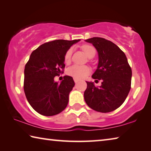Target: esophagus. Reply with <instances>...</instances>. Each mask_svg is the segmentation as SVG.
<instances>
[{
	"instance_id": "1",
	"label": "esophagus",
	"mask_w": 151,
	"mask_h": 151,
	"mask_svg": "<svg viewBox=\"0 0 151 151\" xmlns=\"http://www.w3.org/2000/svg\"><path fill=\"white\" fill-rule=\"evenodd\" d=\"M74 81H75V83H78V82L79 81V80H78V79H77V78H74Z\"/></svg>"
}]
</instances>
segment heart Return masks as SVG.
<instances>
[{
    "mask_svg": "<svg viewBox=\"0 0 151 151\" xmlns=\"http://www.w3.org/2000/svg\"><path fill=\"white\" fill-rule=\"evenodd\" d=\"M83 52L85 53L88 58H91L94 57L96 54V49L94 48L93 46L91 45H84L82 47ZM73 52V48H70L66 51L65 55V63H68L70 60L71 55H72ZM91 73L90 68L87 66H81L77 65H73L72 66H69L67 68L66 70V73L68 75H70L73 77L81 79L85 78V76H87L89 73Z\"/></svg>",
    "mask_w": 151,
    "mask_h": 151,
    "instance_id": "heart-1",
    "label": "heart"
}]
</instances>
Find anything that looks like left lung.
<instances>
[{
	"label": "left lung",
	"mask_w": 151,
	"mask_h": 151,
	"mask_svg": "<svg viewBox=\"0 0 151 151\" xmlns=\"http://www.w3.org/2000/svg\"><path fill=\"white\" fill-rule=\"evenodd\" d=\"M96 48L99 63L94 79L103 80L96 87L93 82H86L84 98L87 105L94 111L109 112L124 103L131 85L132 70L124 53L118 46L103 38L93 37L85 40Z\"/></svg>",
	"instance_id": "8db88e82"
}]
</instances>
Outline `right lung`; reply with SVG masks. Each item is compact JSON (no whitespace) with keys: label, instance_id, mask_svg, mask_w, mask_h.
Listing matches in <instances>:
<instances>
[{"label":"right lung","instance_id":"add662e5","mask_svg":"<svg viewBox=\"0 0 151 151\" xmlns=\"http://www.w3.org/2000/svg\"><path fill=\"white\" fill-rule=\"evenodd\" d=\"M81 39L56 40L35 50L25 65L24 91L33 109L44 116L56 115L67 106L68 95L75 86L73 77L64 76L58 83L54 78L64 68L65 55Z\"/></svg>","mask_w":151,"mask_h":151}]
</instances>
